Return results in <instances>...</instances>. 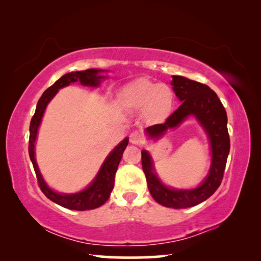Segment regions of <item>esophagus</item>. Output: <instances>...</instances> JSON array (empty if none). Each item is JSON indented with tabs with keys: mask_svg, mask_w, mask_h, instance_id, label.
I'll return each instance as SVG.
<instances>
[{
	"mask_svg": "<svg viewBox=\"0 0 261 261\" xmlns=\"http://www.w3.org/2000/svg\"><path fill=\"white\" fill-rule=\"evenodd\" d=\"M143 135L140 134L139 131H132L130 134V141L132 144L135 145H140L141 143H143Z\"/></svg>",
	"mask_w": 261,
	"mask_h": 261,
	"instance_id": "1",
	"label": "esophagus"
}]
</instances>
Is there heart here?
Segmentation results:
<instances>
[{"mask_svg": "<svg viewBox=\"0 0 261 261\" xmlns=\"http://www.w3.org/2000/svg\"><path fill=\"white\" fill-rule=\"evenodd\" d=\"M120 105L129 112H143L149 122H160L168 117L173 108L174 94L167 85L140 78L121 91Z\"/></svg>", "mask_w": 261, "mask_h": 261, "instance_id": "heart-1", "label": "heart"}]
</instances>
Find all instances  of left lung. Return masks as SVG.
<instances>
[{"mask_svg": "<svg viewBox=\"0 0 261 261\" xmlns=\"http://www.w3.org/2000/svg\"><path fill=\"white\" fill-rule=\"evenodd\" d=\"M173 90L179 99V107L162 124L146 127L151 138H160L169 129L178 126L189 116L197 118L210 138L212 165L208 175L199 187L192 190L167 188L154 171L153 161L147 151H141V165L146 176L147 187L154 200L169 208H188L196 206L213 194L220 187L230 149L227 127V113L213 90L205 84L182 76H173Z\"/></svg>", "mask_w": 261, "mask_h": 261, "instance_id": "obj_1", "label": "left lung"}]
</instances>
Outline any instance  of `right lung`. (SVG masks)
<instances>
[{"mask_svg": "<svg viewBox=\"0 0 261 261\" xmlns=\"http://www.w3.org/2000/svg\"><path fill=\"white\" fill-rule=\"evenodd\" d=\"M103 70L99 69H88L84 70V71H74L65 73L64 76H62L59 81H56L55 84H53L50 87H48L47 90L43 92L41 98L39 99L37 109L33 115L32 120H31L30 124V140H29V154L30 159L32 161V165L34 168L35 175H37L38 184L40 187V190L43 192V194L54 201L55 204L63 206L65 208L74 210V211H87V210H94L98 207L102 206L106 201L108 200L110 196V192L114 188L115 182V174H116L117 167L120 165V161L123 155V152L127 146L129 139L125 138L123 141L115 147L112 153L109 154L106 159L102 167L100 168L98 175L94 178L88 187L83 190V191L78 193L72 194H61L48 187L45 183L42 176L39 171V168L35 161L34 156V143L37 139L38 129L39 125L41 123V118L45 113V109L49 101L54 98V95L57 93V91L60 88L68 86L71 83L81 82L82 85L84 86H99L101 79L105 78L106 76H99V72H102Z\"/></svg>", "mask_w": 261, "mask_h": 261, "instance_id": "1", "label": "right lung"}]
</instances>
